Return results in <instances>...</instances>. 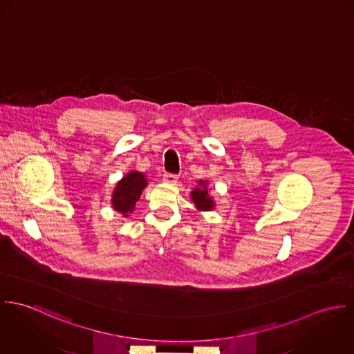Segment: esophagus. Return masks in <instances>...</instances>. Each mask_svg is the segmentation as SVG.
<instances>
[{
	"label": "esophagus",
	"instance_id": "1",
	"mask_svg": "<svg viewBox=\"0 0 354 354\" xmlns=\"http://www.w3.org/2000/svg\"><path fill=\"white\" fill-rule=\"evenodd\" d=\"M162 180H164L165 183L174 185V183L178 182V176H176V175H171V174H165V175L162 176Z\"/></svg>",
	"mask_w": 354,
	"mask_h": 354
}]
</instances>
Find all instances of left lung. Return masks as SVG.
Returning a JSON list of instances; mask_svg holds the SVG:
<instances>
[{
	"mask_svg": "<svg viewBox=\"0 0 354 354\" xmlns=\"http://www.w3.org/2000/svg\"><path fill=\"white\" fill-rule=\"evenodd\" d=\"M207 180H198V186L190 193V198L199 212H210L216 207V202L210 196V189L207 187Z\"/></svg>",
	"mask_w": 354,
	"mask_h": 354,
	"instance_id": "left-lung-1",
	"label": "left lung"
}]
</instances>
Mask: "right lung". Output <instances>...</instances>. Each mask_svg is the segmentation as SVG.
I'll use <instances>...</instances> for the list:
<instances>
[{"instance_id": "1", "label": "right lung", "mask_w": 354, "mask_h": 354, "mask_svg": "<svg viewBox=\"0 0 354 354\" xmlns=\"http://www.w3.org/2000/svg\"><path fill=\"white\" fill-rule=\"evenodd\" d=\"M148 186L147 175L140 171H129L114 187L111 205L115 212L127 218L134 212L136 203Z\"/></svg>"}]
</instances>
